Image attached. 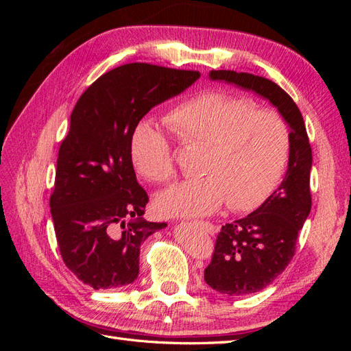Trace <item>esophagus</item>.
<instances>
[{"label":"esophagus","mask_w":351,"mask_h":351,"mask_svg":"<svg viewBox=\"0 0 351 351\" xmlns=\"http://www.w3.org/2000/svg\"><path fill=\"white\" fill-rule=\"evenodd\" d=\"M197 224L200 226V228H204V231H206L208 234H215L217 228H215V226H214V224H212V222H208V221H199Z\"/></svg>","instance_id":"obj_1"}]
</instances>
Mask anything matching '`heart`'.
Wrapping results in <instances>:
<instances>
[{"instance_id":"heart-1","label":"heart","mask_w":351,"mask_h":351,"mask_svg":"<svg viewBox=\"0 0 351 351\" xmlns=\"http://www.w3.org/2000/svg\"><path fill=\"white\" fill-rule=\"evenodd\" d=\"M167 123L186 145H206L200 173L164 190L156 208L167 217H206L228 202L234 210L258 206L277 187L289 162L291 134L284 117L247 97L205 90L178 104ZM130 156L154 183L176 176L171 143L151 121L134 125Z\"/></svg>"}]
</instances>
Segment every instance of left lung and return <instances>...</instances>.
<instances>
[{"label":"left lung","instance_id":"1","mask_svg":"<svg viewBox=\"0 0 351 351\" xmlns=\"http://www.w3.org/2000/svg\"><path fill=\"white\" fill-rule=\"evenodd\" d=\"M209 76L256 92L277 107L290 125L291 147L282 183L246 218L222 226L205 269V281L212 289L244 295L268 287L294 256L299 231L312 208V147L300 110L277 83L232 70H212Z\"/></svg>","mask_w":351,"mask_h":351}]
</instances>
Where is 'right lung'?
Segmentation results:
<instances>
[{"label":"right lung","instance_id":"right-lung-1","mask_svg":"<svg viewBox=\"0 0 351 351\" xmlns=\"http://www.w3.org/2000/svg\"><path fill=\"white\" fill-rule=\"evenodd\" d=\"M199 76L132 62L102 74L74 105L49 206L62 261L95 290L132 284L141 244L167 227L142 217L149 197L136 180L130 137L151 108Z\"/></svg>","mask_w":351,"mask_h":351}]
</instances>
